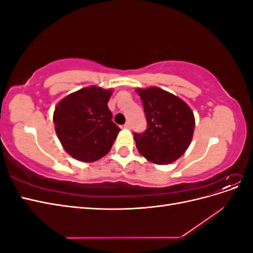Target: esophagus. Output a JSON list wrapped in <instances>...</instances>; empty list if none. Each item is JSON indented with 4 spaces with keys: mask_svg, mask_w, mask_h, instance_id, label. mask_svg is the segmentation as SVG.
<instances>
[{
    "mask_svg": "<svg viewBox=\"0 0 253 253\" xmlns=\"http://www.w3.org/2000/svg\"><path fill=\"white\" fill-rule=\"evenodd\" d=\"M124 127L125 128H131V124H129V122H126V124L124 126Z\"/></svg>",
    "mask_w": 253,
    "mask_h": 253,
    "instance_id": "34e87169",
    "label": "esophagus"
}]
</instances>
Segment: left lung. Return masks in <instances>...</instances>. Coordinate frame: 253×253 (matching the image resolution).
Masks as SVG:
<instances>
[{
  "mask_svg": "<svg viewBox=\"0 0 253 253\" xmlns=\"http://www.w3.org/2000/svg\"><path fill=\"white\" fill-rule=\"evenodd\" d=\"M147 119V129L134 133L136 147L142 156L156 165L178 159L192 140L193 112L180 98L158 87L138 88Z\"/></svg>",
  "mask_w": 253,
  "mask_h": 253,
  "instance_id": "1",
  "label": "left lung"
}]
</instances>
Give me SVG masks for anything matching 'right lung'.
Listing matches in <instances>:
<instances>
[{"mask_svg": "<svg viewBox=\"0 0 253 253\" xmlns=\"http://www.w3.org/2000/svg\"><path fill=\"white\" fill-rule=\"evenodd\" d=\"M111 95V90L89 86L57 104L53 124L58 138L68 154L80 162H95L108 154L120 131L108 106Z\"/></svg>", "mask_w": 253, "mask_h": 253, "instance_id": "1", "label": "right lung"}]
</instances>
